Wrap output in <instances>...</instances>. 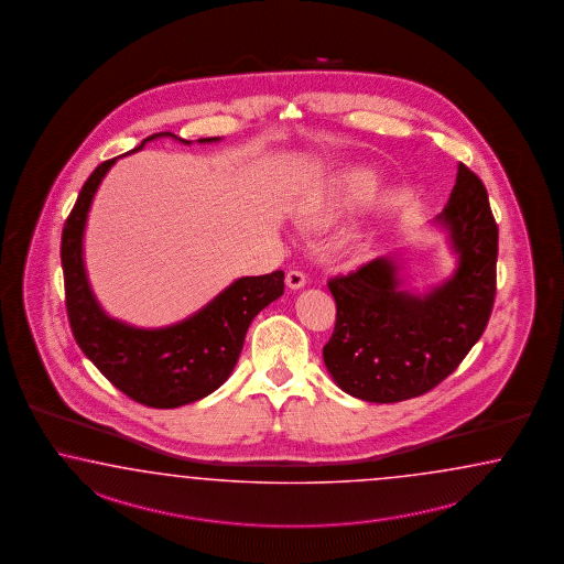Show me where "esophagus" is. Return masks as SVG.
Instances as JSON below:
<instances>
[{"label": "esophagus", "mask_w": 564, "mask_h": 564, "mask_svg": "<svg viewBox=\"0 0 564 564\" xmlns=\"http://www.w3.org/2000/svg\"><path fill=\"white\" fill-rule=\"evenodd\" d=\"M305 273L303 271H289L288 276H285V283H288L289 289H302L305 285Z\"/></svg>", "instance_id": "1"}]
</instances>
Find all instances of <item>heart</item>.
<instances>
[{"mask_svg":"<svg viewBox=\"0 0 564 564\" xmlns=\"http://www.w3.org/2000/svg\"><path fill=\"white\" fill-rule=\"evenodd\" d=\"M372 185H375V180H372L371 175H369V173H362V175L355 177L352 183L348 185L346 197H348L350 202H360V199H365V197L369 195Z\"/></svg>","mask_w":564,"mask_h":564,"instance_id":"1","label":"heart"}]
</instances>
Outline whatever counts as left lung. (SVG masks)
<instances>
[{"label": "left lung", "mask_w": 564, "mask_h": 564, "mask_svg": "<svg viewBox=\"0 0 564 564\" xmlns=\"http://www.w3.org/2000/svg\"><path fill=\"white\" fill-rule=\"evenodd\" d=\"M434 221L448 232L458 264L426 295L399 289L403 281L391 257L328 281L336 326L324 362L352 398L395 403L424 395L463 362L487 328L499 232L487 189L467 165L458 163L451 199Z\"/></svg>", "instance_id": "1"}]
</instances>
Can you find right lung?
Segmentation results:
<instances>
[{
	"mask_svg": "<svg viewBox=\"0 0 564 564\" xmlns=\"http://www.w3.org/2000/svg\"><path fill=\"white\" fill-rule=\"evenodd\" d=\"M159 137L177 140L171 132H159L130 152ZM216 140L220 138H199V142ZM181 142L192 144L189 140ZM116 161L101 163L85 181L63 228L61 262L67 316L85 357L113 387L142 405L173 410L214 393L230 377L250 322L283 295L285 273L236 279L206 307L165 328H134L108 316L87 281L83 232L97 187Z\"/></svg>",
	"mask_w": 564,
	"mask_h": 564,
	"instance_id": "1",
	"label": "right lung"
}]
</instances>
